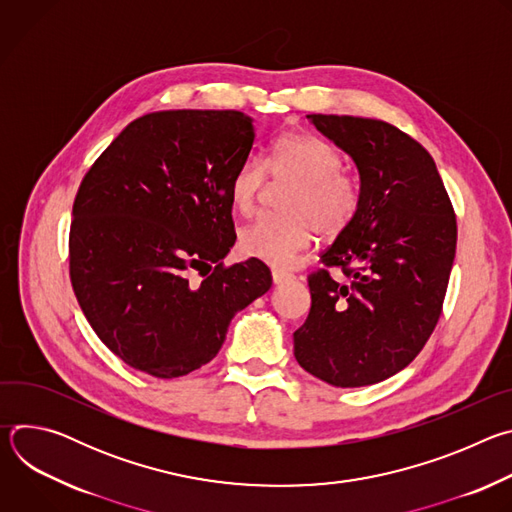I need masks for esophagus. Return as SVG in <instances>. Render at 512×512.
I'll return each instance as SVG.
<instances>
[{
    "label": "esophagus",
    "mask_w": 512,
    "mask_h": 512,
    "mask_svg": "<svg viewBox=\"0 0 512 512\" xmlns=\"http://www.w3.org/2000/svg\"><path fill=\"white\" fill-rule=\"evenodd\" d=\"M271 277H273V283H285V281H289V279H294V275H291L289 271H285V269H271Z\"/></svg>",
    "instance_id": "1"
}]
</instances>
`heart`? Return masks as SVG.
Masks as SVG:
<instances>
[{"label": "heart", "mask_w": 512, "mask_h": 512, "mask_svg": "<svg viewBox=\"0 0 512 512\" xmlns=\"http://www.w3.org/2000/svg\"><path fill=\"white\" fill-rule=\"evenodd\" d=\"M269 174L294 188L285 198V216H261L239 233V249L247 257L285 265L314 243L316 233L322 239L344 235L362 210L360 178L344 170L342 156L310 131L281 133L271 145L267 166L249 158L235 170L231 202L237 212H255Z\"/></svg>", "instance_id": "heart-1"}]
</instances>
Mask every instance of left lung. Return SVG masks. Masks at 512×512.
Segmentation results:
<instances>
[{
  "mask_svg": "<svg viewBox=\"0 0 512 512\" xmlns=\"http://www.w3.org/2000/svg\"><path fill=\"white\" fill-rule=\"evenodd\" d=\"M356 164L364 204L308 275L312 306L294 332L300 367L332 387L381 383L421 352L442 316L458 225L423 145L369 117L308 115ZM343 271L334 280L329 269Z\"/></svg>",
  "mask_w": 512,
  "mask_h": 512,
  "instance_id": "obj_1",
  "label": "left lung"
}]
</instances>
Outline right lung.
<instances>
[{"mask_svg":"<svg viewBox=\"0 0 512 512\" xmlns=\"http://www.w3.org/2000/svg\"><path fill=\"white\" fill-rule=\"evenodd\" d=\"M253 145L239 111H154L85 174L68 233L70 283L95 334L131 369L156 379L200 369L233 316L271 287L263 261L223 263L237 239L231 178Z\"/></svg>","mask_w":512,"mask_h":512,"instance_id":"1","label":"right lung"}]
</instances>
